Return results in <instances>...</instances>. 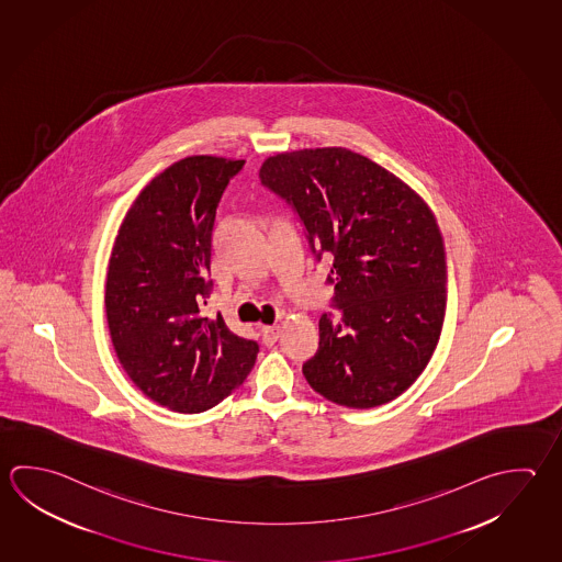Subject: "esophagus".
I'll return each mask as SVG.
<instances>
[{"label": "esophagus", "mask_w": 562, "mask_h": 562, "mask_svg": "<svg viewBox=\"0 0 562 562\" xmlns=\"http://www.w3.org/2000/svg\"><path fill=\"white\" fill-rule=\"evenodd\" d=\"M261 337L267 347H273L279 338V327H263L261 328Z\"/></svg>", "instance_id": "esophagus-1"}]
</instances>
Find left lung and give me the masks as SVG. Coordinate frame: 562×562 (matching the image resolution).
I'll return each instance as SVG.
<instances>
[{
  "instance_id": "8db88e82",
  "label": "left lung",
  "mask_w": 562,
  "mask_h": 562,
  "mask_svg": "<svg viewBox=\"0 0 562 562\" xmlns=\"http://www.w3.org/2000/svg\"><path fill=\"white\" fill-rule=\"evenodd\" d=\"M261 186L285 200L317 261H333V308L303 364L311 389L347 408L400 396L428 364L446 306V259L434 215L412 188L340 146L267 158Z\"/></svg>"
}]
</instances>
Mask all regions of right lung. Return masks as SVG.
I'll use <instances>...</instances> for the list:
<instances>
[{
    "label": "right lung",
    "instance_id": "add662e5",
    "mask_svg": "<svg viewBox=\"0 0 562 562\" xmlns=\"http://www.w3.org/2000/svg\"><path fill=\"white\" fill-rule=\"evenodd\" d=\"M245 160L190 156L144 188L124 217L106 277V321L116 357L160 406L198 414L241 386L259 345L204 306L215 212Z\"/></svg>",
    "mask_w": 562,
    "mask_h": 562
}]
</instances>
